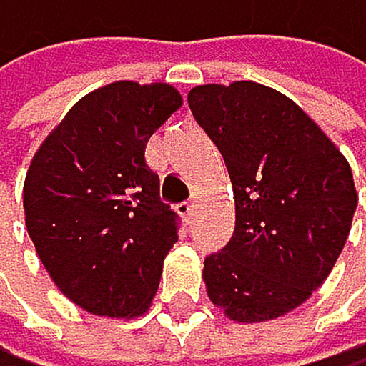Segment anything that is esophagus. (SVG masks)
<instances>
[{
    "label": "esophagus",
    "instance_id": "esophagus-1",
    "mask_svg": "<svg viewBox=\"0 0 366 366\" xmlns=\"http://www.w3.org/2000/svg\"><path fill=\"white\" fill-rule=\"evenodd\" d=\"M179 213L184 215V220H187V222H192V220H194V213H196L194 201H184V204H179Z\"/></svg>",
    "mask_w": 366,
    "mask_h": 366
}]
</instances>
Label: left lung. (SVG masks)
<instances>
[{"label": "left lung", "instance_id": "1", "mask_svg": "<svg viewBox=\"0 0 366 366\" xmlns=\"http://www.w3.org/2000/svg\"><path fill=\"white\" fill-rule=\"evenodd\" d=\"M189 107L234 192L232 239L204 261L208 297L237 324L283 317L312 297L343 252L357 208L350 165L275 88L206 83L189 91Z\"/></svg>", "mask_w": 366, "mask_h": 366}]
</instances>
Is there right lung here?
I'll use <instances>...</instances> for the list:
<instances>
[{
	"instance_id": "obj_1",
	"label": "right lung",
	"mask_w": 366,
	"mask_h": 366,
	"mask_svg": "<svg viewBox=\"0 0 366 366\" xmlns=\"http://www.w3.org/2000/svg\"><path fill=\"white\" fill-rule=\"evenodd\" d=\"M182 95L170 83L114 81L83 95L35 151L23 211L52 283L95 317L148 312L177 213L146 165L151 134Z\"/></svg>"
}]
</instances>
